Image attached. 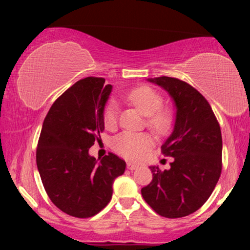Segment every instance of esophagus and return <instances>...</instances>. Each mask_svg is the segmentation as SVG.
<instances>
[{
  "label": "esophagus",
  "mask_w": 250,
  "mask_h": 250,
  "mask_svg": "<svg viewBox=\"0 0 250 250\" xmlns=\"http://www.w3.org/2000/svg\"><path fill=\"white\" fill-rule=\"evenodd\" d=\"M138 167H139L138 164H134V163H132V162H127V168L128 169L134 170V169L138 168Z\"/></svg>",
  "instance_id": "obj_1"
}]
</instances>
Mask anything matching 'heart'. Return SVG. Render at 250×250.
<instances>
[{
	"instance_id": "b5f03b06",
	"label": "heart",
	"mask_w": 250,
	"mask_h": 250,
	"mask_svg": "<svg viewBox=\"0 0 250 250\" xmlns=\"http://www.w3.org/2000/svg\"><path fill=\"white\" fill-rule=\"evenodd\" d=\"M126 99L135 105L143 115L150 116L149 126L156 132H164L169 126V117L166 112L159 111L164 100L158 92L149 86L136 87L127 94ZM104 126L109 129L115 128L118 123V104L111 100L105 105L104 111ZM153 145V140L146 133L124 131L112 139V149L118 155L128 159H140L145 156Z\"/></svg>"
}]
</instances>
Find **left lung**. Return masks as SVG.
Wrapping results in <instances>:
<instances>
[{
  "label": "left lung",
  "mask_w": 250,
  "mask_h": 250,
  "mask_svg": "<svg viewBox=\"0 0 250 250\" xmlns=\"http://www.w3.org/2000/svg\"><path fill=\"white\" fill-rule=\"evenodd\" d=\"M148 81L168 92L176 116L172 134L162 146L173 162L168 169L150 167L152 181L141 189L142 197L160 216H188L206 203L221 176L220 124L208 101L190 84L167 76Z\"/></svg>",
  "instance_id": "obj_1"
}]
</instances>
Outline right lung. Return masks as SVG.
I'll use <instances>...</instances> for the list:
<instances>
[{"label": "right lung", "mask_w": 250, "mask_h": 250, "mask_svg": "<svg viewBox=\"0 0 250 250\" xmlns=\"http://www.w3.org/2000/svg\"><path fill=\"white\" fill-rule=\"evenodd\" d=\"M102 77L78 81L60 95L44 119L36 164L51 201L70 216H94L109 204L112 183L126 163L114 153L100 162L88 149L101 140L112 86Z\"/></svg>", "instance_id": "obj_1"}]
</instances>
